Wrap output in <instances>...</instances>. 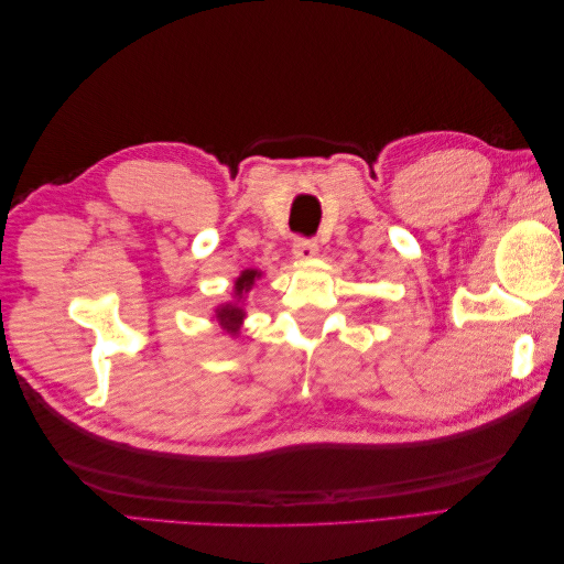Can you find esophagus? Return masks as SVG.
I'll list each match as a JSON object with an SVG mask.
<instances>
[{"label": "esophagus", "instance_id": "1", "mask_svg": "<svg viewBox=\"0 0 564 564\" xmlns=\"http://www.w3.org/2000/svg\"><path fill=\"white\" fill-rule=\"evenodd\" d=\"M292 253H294V259L308 261V259H313V256H317V245L313 240H308V237H296Z\"/></svg>", "mask_w": 564, "mask_h": 564}]
</instances>
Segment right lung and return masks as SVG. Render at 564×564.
I'll return each mask as SVG.
<instances>
[{"mask_svg":"<svg viewBox=\"0 0 564 564\" xmlns=\"http://www.w3.org/2000/svg\"><path fill=\"white\" fill-rule=\"evenodd\" d=\"M256 278H259V272H256V270H245L242 275L237 278V282H235L237 299H242L249 292ZM216 315H218V322L224 324V329L230 332V334H237V329H240V324H242V317H245L242 308L237 303H226L224 308H218Z\"/></svg>","mask_w":564,"mask_h":564,"instance_id":"obj_1","label":"right lung"}]
</instances>
